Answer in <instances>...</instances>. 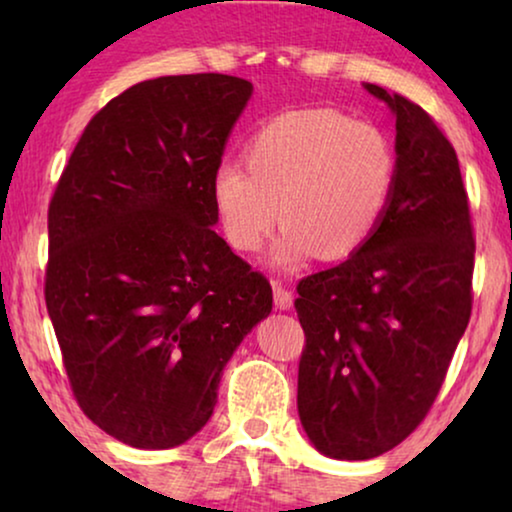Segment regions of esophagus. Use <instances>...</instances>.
I'll return each instance as SVG.
<instances>
[{"mask_svg": "<svg viewBox=\"0 0 512 512\" xmlns=\"http://www.w3.org/2000/svg\"><path fill=\"white\" fill-rule=\"evenodd\" d=\"M272 291H275V305L279 307V310H289V307L293 305V293L286 289V286L282 282H272Z\"/></svg>", "mask_w": 512, "mask_h": 512, "instance_id": "1", "label": "esophagus"}]
</instances>
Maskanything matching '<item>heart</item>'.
Wrapping results in <instances>:
<instances>
[{
	"label": "heart",
	"instance_id": "obj_1",
	"mask_svg": "<svg viewBox=\"0 0 512 512\" xmlns=\"http://www.w3.org/2000/svg\"><path fill=\"white\" fill-rule=\"evenodd\" d=\"M247 165L221 163L212 198L230 247L254 254L277 221L279 265L317 254L340 261L380 226L396 181L389 137L335 109H293L265 121L247 142Z\"/></svg>",
	"mask_w": 512,
	"mask_h": 512
}]
</instances>
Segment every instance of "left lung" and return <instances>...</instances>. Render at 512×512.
Masks as SVG:
<instances>
[{
  "label": "left lung",
  "instance_id": "1",
  "mask_svg": "<svg viewBox=\"0 0 512 512\" xmlns=\"http://www.w3.org/2000/svg\"><path fill=\"white\" fill-rule=\"evenodd\" d=\"M366 88L396 116L387 212L345 263L296 286L300 422L321 454L347 461L380 457L424 422L473 307L475 235L454 146L419 104Z\"/></svg>",
  "mask_w": 512,
  "mask_h": 512
}]
</instances>
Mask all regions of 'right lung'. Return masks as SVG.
<instances>
[{"instance_id":"1","label":"right lung","mask_w":512,"mask_h":512,"mask_svg":"<svg viewBox=\"0 0 512 512\" xmlns=\"http://www.w3.org/2000/svg\"><path fill=\"white\" fill-rule=\"evenodd\" d=\"M251 90L228 74L123 90L90 118L48 205L44 298L69 387L139 450L207 424L223 366L272 310L268 277L212 228V179Z\"/></svg>"}]
</instances>
